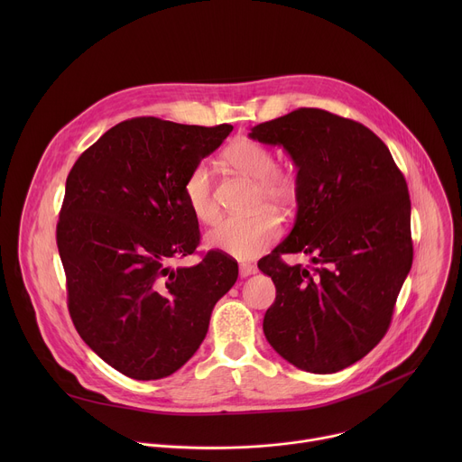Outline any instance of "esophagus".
Here are the masks:
<instances>
[{
    "label": "esophagus",
    "instance_id": "34e87169",
    "mask_svg": "<svg viewBox=\"0 0 462 462\" xmlns=\"http://www.w3.org/2000/svg\"><path fill=\"white\" fill-rule=\"evenodd\" d=\"M255 273H257V269L254 265H250V263H241V265H239V276L241 278H248Z\"/></svg>",
    "mask_w": 462,
    "mask_h": 462
}]
</instances>
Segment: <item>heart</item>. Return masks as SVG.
Instances as JSON below:
<instances>
[{
    "label": "heart",
    "instance_id": "b5f03b06",
    "mask_svg": "<svg viewBox=\"0 0 462 462\" xmlns=\"http://www.w3.org/2000/svg\"><path fill=\"white\" fill-rule=\"evenodd\" d=\"M225 161L239 173L255 180V207L267 205L274 210L292 207L298 182L292 171L276 166L274 153L252 139H239L225 152ZM186 207L201 223H214L219 216L214 197V175L207 162L195 164L182 184ZM280 221L267 210L248 217L223 219L207 234V245L237 259H252L269 250L280 237Z\"/></svg>",
    "mask_w": 462,
    "mask_h": 462
}]
</instances>
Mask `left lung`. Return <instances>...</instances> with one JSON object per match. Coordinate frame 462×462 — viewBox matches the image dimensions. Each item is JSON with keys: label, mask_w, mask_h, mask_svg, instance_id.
<instances>
[{"label": "left lung", "mask_w": 462, "mask_h": 462, "mask_svg": "<svg viewBox=\"0 0 462 462\" xmlns=\"http://www.w3.org/2000/svg\"><path fill=\"white\" fill-rule=\"evenodd\" d=\"M250 139L283 146L298 168L294 228L257 263L276 285L263 333L298 369L342 371L383 338L411 269L406 179L369 127L325 109L257 124ZM298 251L315 267L281 259Z\"/></svg>", "instance_id": "left-lung-1"}]
</instances>
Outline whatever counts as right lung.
I'll list each match as a JSON object with an SVG mask.
<instances>
[{"instance_id": "obj_1", "label": "right lung", "mask_w": 462, "mask_h": 462, "mask_svg": "<svg viewBox=\"0 0 462 462\" xmlns=\"http://www.w3.org/2000/svg\"><path fill=\"white\" fill-rule=\"evenodd\" d=\"M232 129L124 120L68 175L56 245L69 314L82 340L129 378L157 380L182 367L237 280V261L216 250L193 267H171L201 237L184 179Z\"/></svg>"}]
</instances>
